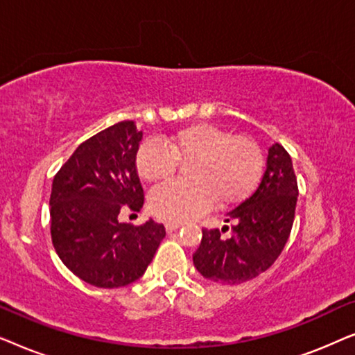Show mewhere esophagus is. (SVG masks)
I'll return each instance as SVG.
<instances>
[{
    "label": "esophagus",
    "instance_id": "34e87169",
    "mask_svg": "<svg viewBox=\"0 0 355 355\" xmlns=\"http://www.w3.org/2000/svg\"><path fill=\"white\" fill-rule=\"evenodd\" d=\"M181 226H182V223H179V221H166V223H164V227H166L168 232L176 231V230H179V227H181Z\"/></svg>",
    "mask_w": 355,
    "mask_h": 355
}]
</instances>
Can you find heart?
I'll use <instances>...</instances> for the list:
<instances>
[{"instance_id": "1", "label": "heart", "mask_w": 355, "mask_h": 355, "mask_svg": "<svg viewBox=\"0 0 355 355\" xmlns=\"http://www.w3.org/2000/svg\"><path fill=\"white\" fill-rule=\"evenodd\" d=\"M163 143L147 140L135 157L139 176L150 184L169 181L179 163H189V181L166 184L150 197V210L162 220L184 221L215 202L221 207L241 202L263 171V152L255 140L231 135L215 124L186 125Z\"/></svg>"}]
</instances>
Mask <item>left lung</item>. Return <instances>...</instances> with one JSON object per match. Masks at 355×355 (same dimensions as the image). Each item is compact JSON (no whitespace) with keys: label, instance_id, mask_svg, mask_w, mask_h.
Instances as JSON below:
<instances>
[{"label":"left lung","instance_id":"left-lung-1","mask_svg":"<svg viewBox=\"0 0 355 355\" xmlns=\"http://www.w3.org/2000/svg\"><path fill=\"white\" fill-rule=\"evenodd\" d=\"M297 178L283 145L268 148L263 178L249 198L226 215L231 236L223 230H202L193 265L203 278L223 284L254 279L275 263L293 230Z\"/></svg>","mask_w":355,"mask_h":355}]
</instances>
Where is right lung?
<instances>
[{
	"mask_svg": "<svg viewBox=\"0 0 355 355\" xmlns=\"http://www.w3.org/2000/svg\"><path fill=\"white\" fill-rule=\"evenodd\" d=\"M140 140L134 121L110 125L82 142L53 179V247L72 273L96 288L139 279L166 236L153 220L140 226L118 220L123 208L144 205L135 168Z\"/></svg>",
	"mask_w": 355,
	"mask_h": 355,
	"instance_id": "add662e5",
	"label": "right lung"
}]
</instances>
